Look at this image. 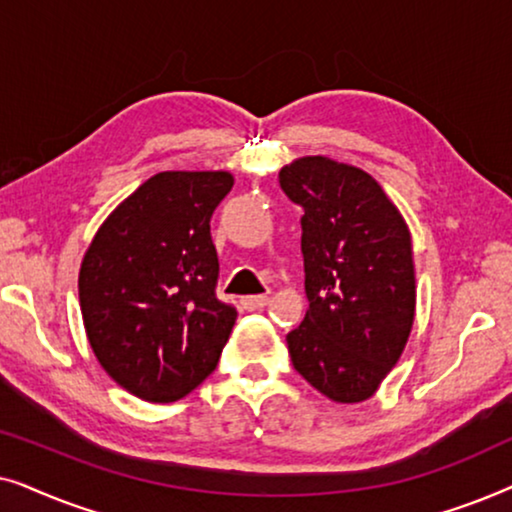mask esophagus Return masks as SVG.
<instances>
[{
	"label": "esophagus",
	"mask_w": 512,
	"mask_h": 512,
	"mask_svg": "<svg viewBox=\"0 0 512 512\" xmlns=\"http://www.w3.org/2000/svg\"><path fill=\"white\" fill-rule=\"evenodd\" d=\"M268 303H270L268 296H247V298H242V307H244V310H249V312L261 310V307H265Z\"/></svg>",
	"instance_id": "esophagus-1"
}]
</instances>
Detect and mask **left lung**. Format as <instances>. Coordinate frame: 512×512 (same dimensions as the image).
<instances>
[{"label": "left lung", "instance_id": "left-lung-1", "mask_svg": "<svg viewBox=\"0 0 512 512\" xmlns=\"http://www.w3.org/2000/svg\"><path fill=\"white\" fill-rule=\"evenodd\" d=\"M303 207V324L286 335L293 368L335 403L368 401L401 359L415 321L408 223L359 167L305 156L279 170Z\"/></svg>", "mask_w": 512, "mask_h": 512}]
</instances>
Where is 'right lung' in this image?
Masks as SVG:
<instances>
[{
    "instance_id": "add662e5",
    "label": "right lung",
    "mask_w": 512,
    "mask_h": 512,
    "mask_svg": "<svg viewBox=\"0 0 512 512\" xmlns=\"http://www.w3.org/2000/svg\"><path fill=\"white\" fill-rule=\"evenodd\" d=\"M230 172H160L107 216L86 249L79 303L107 375L151 403L184 398L212 373L237 312L216 298L209 233Z\"/></svg>"
}]
</instances>
